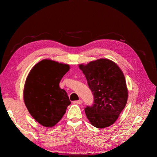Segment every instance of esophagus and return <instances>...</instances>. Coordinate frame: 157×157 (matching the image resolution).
Wrapping results in <instances>:
<instances>
[{"label":"esophagus","mask_w":157,"mask_h":157,"mask_svg":"<svg viewBox=\"0 0 157 157\" xmlns=\"http://www.w3.org/2000/svg\"><path fill=\"white\" fill-rule=\"evenodd\" d=\"M74 103H75V104H82V100L75 101H74Z\"/></svg>","instance_id":"esophagus-1"}]
</instances>
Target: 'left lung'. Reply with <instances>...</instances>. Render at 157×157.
I'll use <instances>...</instances> for the list:
<instances>
[{
	"label": "left lung",
	"instance_id": "1",
	"mask_svg": "<svg viewBox=\"0 0 157 157\" xmlns=\"http://www.w3.org/2000/svg\"><path fill=\"white\" fill-rule=\"evenodd\" d=\"M94 98V105L85 108L91 124L104 128L113 124L124 109L128 91L124 73L114 61L101 58L78 65Z\"/></svg>",
	"mask_w": 157,
	"mask_h": 157
}]
</instances>
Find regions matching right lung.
I'll use <instances>...</instances> for the list:
<instances>
[{"mask_svg": "<svg viewBox=\"0 0 157 157\" xmlns=\"http://www.w3.org/2000/svg\"><path fill=\"white\" fill-rule=\"evenodd\" d=\"M70 69L69 65L44 59L28 74L23 89V100L30 115L42 126H54L63 117L69 98L59 84Z\"/></svg>", "mask_w": 157, "mask_h": 157, "instance_id": "obj_1", "label": "right lung"}]
</instances>
